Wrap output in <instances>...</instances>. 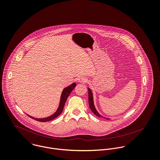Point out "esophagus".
<instances>
[{
  "instance_id": "1",
  "label": "esophagus",
  "mask_w": 160,
  "mask_h": 160,
  "mask_svg": "<svg viewBox=\"0 0 160 160\" xmlns=\"http://www.w3.org/2000/svg\"><path fill=\"white\" fill-rule=\"evenodd\" d=\"M88 81L87 78L85 77H81L78 78V82L80 83H86Z\"/></svg>"
}]
</instances>
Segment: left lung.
Here are the masks:
<instances>
[{
    "label": "left lung",
    "instance_id": "1",
    "mask_svg": "<svg viewBox=\"0 0 160 160\" xmlns=\"http://www.w3.org/2000/svg\"><path fill=\"white\" fill-rule=\"evenodd\" d=\"M88 102H89V106H90V109L92 110V111L98 117H99V118H103L102 116H101L96 111L95 108V106H94V103H93V94H92V92L91 91V90L88 88ZM106 119V118H105Z\"/></svg>",
    "mask_w": 160,
    "mask_h": 160
}]
</instances>
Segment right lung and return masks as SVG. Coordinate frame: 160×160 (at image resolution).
Wrapping results in <instances>:
<instances>
[{"instance_id":"add662e5","label":"right lung","mask_w":160,"mask_h":160,"mask_svg":"<svg viewBox=\"0 0 160 160\" xmlns=\"http://www.w3.org/2000/svg\"><path fill=\"white\" fill-rule=\"evenodd\" d=\"M76 86V84L75 83H72V85H70V86H68V87L65 88L63 90L62 92V95H61V102H60V104H59V108L57 110V111L52 116L48 117V118H43V119H36V118H34L32 116H28L30 118H32L33 119L36 120V121H38L39 122H47V121H49L51 120H52L54 119H55L56 118H57L59 115H60L61 114V112H62L63 111V109H64V105H65V103L67 101V99L68 98V96H69V95L70 94V93L72 92V91L74 89V88Z\"/></svg>"}]
</instances>
